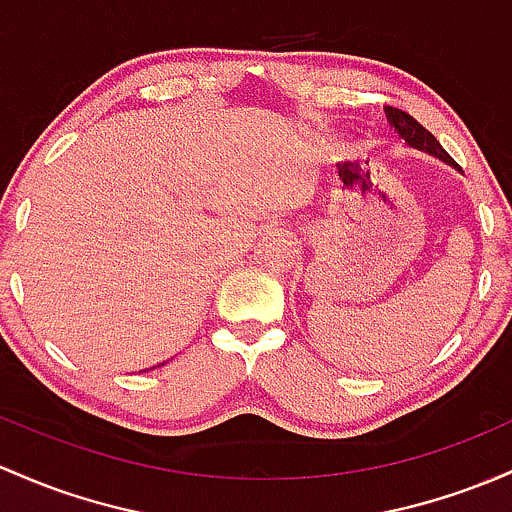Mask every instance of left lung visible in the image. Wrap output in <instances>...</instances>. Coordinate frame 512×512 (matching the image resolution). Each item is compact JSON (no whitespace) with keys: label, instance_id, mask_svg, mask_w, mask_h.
Wrapping results in <instances>:
<instances>
[{"label":"left lung","instance_id":"8db88e82","mask_svg":"<svg viewBox=\"0 0 512 512\" xmlns=\"http://www.w3.org/2000/svg\"><path fill=\"white\" fill-rule=\"evenodd\" d=\"M384 111H386V119H389L391 126L396 128L398 136L406 140L411 148L423 150V153L440 157V160L447 162V165H454V160L449 157L447 150L442 148L440 143H437V138L432 136L428 128L420 126V123L415 121L411 114H406V111H401V109H393V106H386Z\"/></svg>","mask_w":512,"mask_h":512}]
</instances>
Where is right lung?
I'll use <instances>...</instances> for the list:
<instances>
[{
  "label": "right lung",
  "instance_id": "add662e5",
  "mask_svg": "<svg viewBox=\"0 0 512 512\" xmlns=\"http://www.w3.org/2000/svg\"><path fill=\"white\" fill-rule=\"evenodd\" d=\"M153 369H155V367H153Z\"/></svg>",
  "mask_w": 512,
  "mask_h": 512
}]
</instances>
